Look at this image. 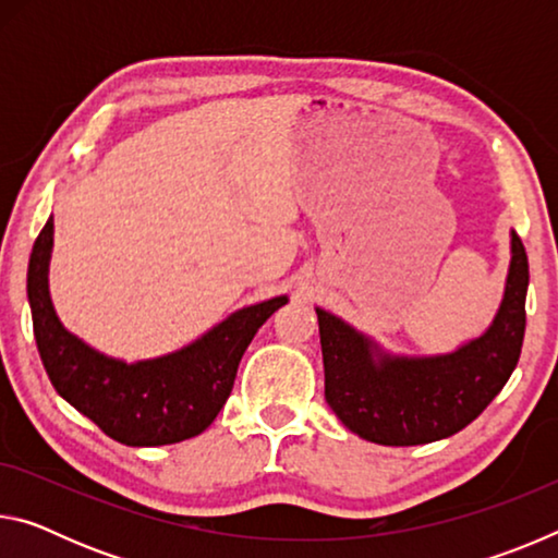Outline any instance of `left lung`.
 Returning <instances> with one entry per match:
<instances>
[{"label": "left lung", "instance_id": "obj_1", "mask_svg": "<svg viewBox=\"0 0 558 558\" xmlns=\"http://www.w3.org/2000/svg\"><path fill=\"white\" fill-rule=\"evenodd\" d=\"M509 239L512 258L493 325L448 354H391L315 307L325 399L349 430L379 446H423L465 428L502 391L522 352L529 288L526 251L514 231Z\"/></svg>", "mask_w": 558, "mask_h": 558}]
</instances>
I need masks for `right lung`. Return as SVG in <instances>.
Listing matches in <instances>:
<instances>
[{
	"instance_id": "1",
	"label": "right lung",
	"mask_w": 558,
	"mask_h": 558,
	"mask_svg": "<svg viewBox=\"0 0 558 558\" xmlns=\"http://www.w3.org/2000/svg\"><path fill=\"white\" fill-rule=\"evenodd\" d=\"M51 248L53 219L36 239L26 272L44 369L61 399L122 446H169L209 428L229 399L251 339L288 302V295H278L241 307L177 352L122 362L69 332L56 315L49 292Z\"/></svg>"
}]
</instances>
